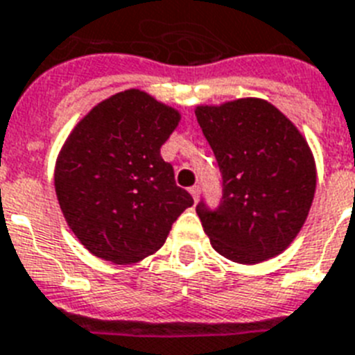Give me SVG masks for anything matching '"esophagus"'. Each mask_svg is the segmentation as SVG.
Here are the masks:
<instances>
[{"instance_id": "esophagus-1", "label": "esophagus", "mask_w": 355, "mask_h": 355, "mask_svg": "<svg viewBox=\"0 0 355 355\" xmlns=\"http://www.w3.org/2000/svg\"><path fill=\"white\" fill-rule=\"evenodd\" d=\"M189 193H191V196H193V200H198V196H200V187L198 186H193L191 189H189Z\"/></svg>"}]
</instances>
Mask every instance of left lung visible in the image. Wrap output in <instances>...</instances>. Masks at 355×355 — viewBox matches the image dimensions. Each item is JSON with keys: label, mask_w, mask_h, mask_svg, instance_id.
<instances>
[{"label": "left lung", "mask_w": 355, "mask_h": 355, "mask_svg": "<svg viewBox=\"0 0 355 355\" xmlns=\"http://www.w3.org/2000/svg\"><path fill=\"white\" fill-rule=\"evenodd\" d=\"M195 115L223 180L218 209L196 205L213 249L243 265L282 254L314 200L315 160L306 139L258 97L200 104Z\"/></svg>", "instance_id": "obj_1"}]
</instances>
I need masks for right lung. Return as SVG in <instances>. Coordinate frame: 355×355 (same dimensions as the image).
Returning a JSON list of instances; mask_svg holds the SVG:
<instances>
[{
    "mask_svg": "<svg viewBox=\"0 0 355 355\" xmlns=\"http://www.w3.org/2000/svg\"><path fill=\"white\" fill-rule=\"evenodd\" d=\"M182 115L137 88L95 104L62 144L53 186L68 227L85 249L117 265L164 245L193 205L160 148Z\"/></svg>",
    "mask_w": 355,
    "mask_h": 355,
    "instance_id": "1",
    "label": "right lung"
}]
</instances>
